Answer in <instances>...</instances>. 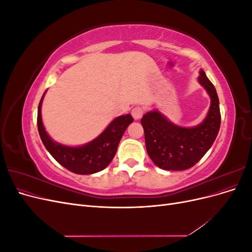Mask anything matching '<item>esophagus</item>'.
<instances>
[{
  "label": "esophagus",
  "instance_id": "1",
  "mask_svg": "<svg viewBox=\"0 0 252 252\" xmlns=\"http://www.w3.org/2000/svg\"><path fill=\"white\" fill-rule=\"evenodd\" d=\"M144 113V110L142 107H139V106H136V107H134L132 110H131V114L134 120H140L143 116Z\"/></svg>",
  "mask_w": 252,
  "mask_h": 252
}]
</instances>
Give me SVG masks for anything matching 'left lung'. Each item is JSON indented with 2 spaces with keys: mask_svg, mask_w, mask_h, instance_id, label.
<instances>
[{
  "mask_svg": "<svg viewBox=\"0 0 252 252\" xmlns=\"http://www.w3.org/2000/svg\"><path fill=\"white\" fill-rule=\"evenodd\" d=\"M197 82L207 91L210 106L199 125L183 127L172 123L158 109L145 113L141 123L149 158L165 170H185L195 165L216 141L220 126V102L213 84L200 70Z\"/></svg>",
  "mask_w": 252,
  "mask_h": 252,
  "instance_id": "left-lung-1",
  "label": "left lung"
}]
</instances>
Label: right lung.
I'll return each instance as SVG.
<instances>
[{
  "label": "right lung",
  "instance_id": "add662e5",
  "mask_svg": "<svg viewBox=\"0 0 252 252\" xmlns=\"http://www.w3.org/2000/svg\"><path fill=\"white\" fill-rule=\"evenodd\" d=\"M46 91L37 108V129L45 148L59 164L73 173L93 174L105 169L116 156L119 143L127 127L133 122L131 114L113 119L104 131L93 141L80 146H67L53 141L44 127L42 103Z\"/></svg>",
  "mask_w": 252,
  "mask_h": 252
}]
</instances>
